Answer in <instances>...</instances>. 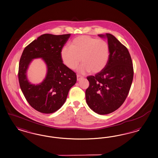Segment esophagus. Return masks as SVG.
<instances>
[{
    "instance_id": "esophagus-1",
    "label": "esophagus",
    "mask_w": 158,
    "mask_h": 158,
    "mask_svg": "<svg viewBox=\"0 0 158 158\" xmlns=\"http://www.w3.org/2000/svg\"><path fill=\"white\" fill-rule=\"evenodd\" d=\"M82 78H83V77H82V76H80V75H77V81H80V79H82Z\"/></svg>"
}]
</instances>
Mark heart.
Listing matches in <instances>:
<instances>
[{"mask_svg": "<svg viewBox=\"0 0 158 158\" xmlns=\"http://www.w3.org/2000/svg\"><path fill=\"white\" fill-rule=\"evenodd\" d=\"M60 58L65 65L74 70L79 65L81 59L83 65L79 71L82 73L90 71L96 73L102 71L109 60V44L103 40L87 35L74 38L69 48L63 47L60 50Z\"/></svg>", "mask_w": 158, "mask_h": 158, "instance_id": "b5f03b06", "label": "heart"}]
</instances>
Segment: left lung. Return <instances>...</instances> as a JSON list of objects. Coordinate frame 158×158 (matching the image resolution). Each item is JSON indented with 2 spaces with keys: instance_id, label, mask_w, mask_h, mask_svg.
<instances>
[{
  "instance_id": "8db88e82",
  "label": "left lung",
  "mask_w": 158,
  "mask_h": 158,
  "mask_svg": "<svg viewBox=\"0 0 158 158\" xmlns=\"http://www.w3.org/2000/svg\"><path fill=\"white\" fill-rule=\"evenodd\" d=\"M107 40L109 60L103 69L89 76L86 90L87 105L98 114H110L118 109L127 98L133 80L132 62L128 49L111 34H100Z\"/></svg>"
}]
</instances>
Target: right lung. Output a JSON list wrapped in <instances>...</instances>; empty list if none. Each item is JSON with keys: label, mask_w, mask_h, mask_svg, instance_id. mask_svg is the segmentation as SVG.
<instances>
[{"label": "right lung", "mask_w": 158, "mask_h": 158, "mask_svg": "<svg viewBox=\"0 0 158 158\" xmlns=\"http://www.w3.org/2000/svg\"><path fill=\"white\" fill-rule=\"evenodd\" d=\"M71 35L44 34L28 45L22 53L18 73L20 86L28 103L40 113L50 114L59 110L76 83V73L63 64L60 55ZM37 58L44 60L48 71L44 81L34 85L29 82L27 72L30 63Z\"/></svg>", "instance_id": "1"}]
</instances>
